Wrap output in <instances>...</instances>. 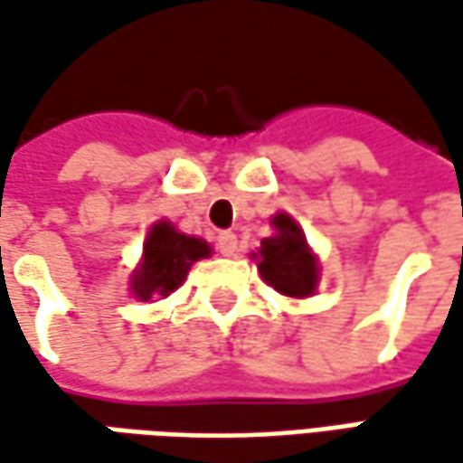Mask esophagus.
Wrapping results in <instances>:
<instances>
[{"label": "esophagus", "mask_w": 463, "mask_h": 463, "mask_svg": "<svg viewBox=\"0 0 463 463\" xmlns=\"http://www.w3.org/2000/svg\"><path fill=\"white\" fill-rule=\"evenodd\" d=\"M216 250L222 252L223 258H232V255L237 252V234H232V232H219V237H216Z\"/></svg>", "instance_id": "obj_1"}]
</instances>
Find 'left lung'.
<instances>
[{"label": "left lung", "instance_id": "obj_1", "mask_svg": "<svg viewBox=\"0 0 463 463\" xmlns=\"http://www.w3.org/2000/svg\"><path fill=\"white\" fill-rule=\"evenodd\" d=\"M273 226L276 237L260 241V276L283 296L304 298L314 294L319 273L317 260L307 247V237L301 234L298 223L286 213H278Z\"/></svg>", "mask_w": 463, "mask_h": 463}]
</instances>
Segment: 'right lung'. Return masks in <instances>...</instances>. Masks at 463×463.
I'll use <instances>...</instances> for the list:
<instances>
[{
	"label": "right lung",
	"instance_id": "obj_1",
	"mask_svg": "<svg viewBox=\"0 0 463 463\" xmlns=\"http://www.w3.org/2000/svg\"><path fill=\"white\" fill-rule=\"evenodd\" d=\"M208 255L211 247L203 240L180 234L172 223L159 222L144 244V260L136 270L131 288L141 301H149L154 296H169L185 280L190 265Z\"/></svg>",
	"mask_w": 463,
	"mask_h": 463
}]
</instances>
